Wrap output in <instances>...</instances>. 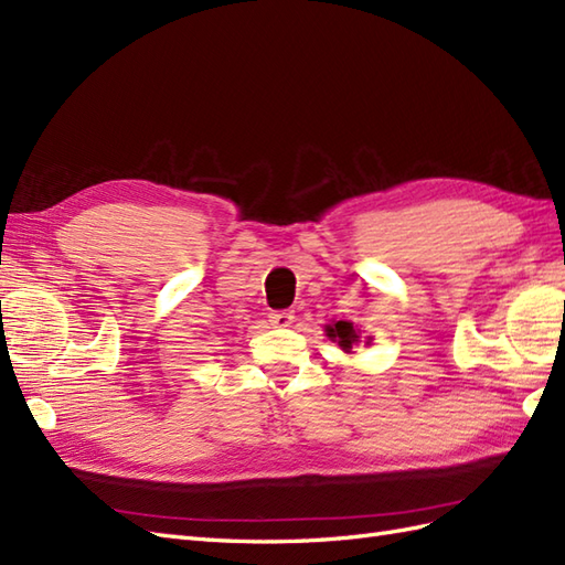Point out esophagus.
<instances>
[{
    "label": "esophagus",
    "mask_w": 565,
    "mask_h": 565,
    "mask_svg": "<svg viewBox=\"0 0 565 565\" xmlns=\"http://www.w3.org/2000/svg\"><path fill=\"white\" fill-rule=\"evenodd\" d=\"M294 320H296V317H294L291 310H277V312L269 315V322L274 327H291Z\"/></svg>",
    "instance_id": "obj_1"
}]
</instances>
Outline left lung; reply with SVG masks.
I'll return each mask as SVG.
<instances>
[{
	"mask_svg": "<svg viewBox=\"0 0 565 565\" xmlns=\"http://www.w3.org/2000/svg\"><path fill=\"white\" fill-rule=\"evenodd\" d=\"M327 337L331 341H337L343 351H351L353 343L360 341L358 337V329L353 327V322H334V324H327Z\"/></svg>",
	"mask_w": 565,
	"mask_h": 565,
	"instance_id": "1",
	"label": "left lung"
}]
</instances>
